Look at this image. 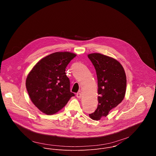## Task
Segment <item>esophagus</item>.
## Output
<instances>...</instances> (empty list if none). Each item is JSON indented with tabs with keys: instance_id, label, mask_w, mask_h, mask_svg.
Wrapping results in <instances>:
<instances>
[{
	"instance_id": "esophagus-1",
	"label": "esophagus",
	"mask_w": 156,
	"mask_h": 156,
	"mask_svg": "<svg viewBox=\"0 0 156 156\" xmlns=\"http://www.w3.org/2000/svg\"><path fill=\"white\" fill-rule=\"evenodd\" d=\"M76 96H77V98H81V97H82V94H81V93H77L76 94Z\"/></svg>"
}]
</instances>
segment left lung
Returning <instances> with one entry per match:
<instances>
[{
  "mask_svg": "<svg viewBox=\"0 0 156 156\" xmlns=\"http://www.w3.org/2000/svg\"><path fill=\"white\" fill-rule=\"evenodd\" d=\"M94 65L98 78L99 96L96 110L89 114L94 120L106 117L109 112L123 100L126 90V76L121 63L99 53L88 55Z\"/></svg>",
  "mask_w": 156,
  "mask_h": 156,
  "instance_id": "obj_1",
  "label": "left lung"
}]
</instances>
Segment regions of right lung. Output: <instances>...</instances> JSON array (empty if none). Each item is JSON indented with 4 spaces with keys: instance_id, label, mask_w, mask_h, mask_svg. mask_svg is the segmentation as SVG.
I'll return each instance as SVG.
<instances>
[{
    "instance_id": "obj_1",
    "label": "right lung",
    "mask_w": 156,
    "mask_h": 156,
    "mask_svg": "<svg viewBox=\"0 0 156 156\" xmlns=\"http://www.w3.org/2000/svg\"><path fill=\"white\" fill-rule=\"evenodd\" d=\"M76 54L57 52L40 60L29 73L26 88L34 104L46 115L55 114L74 96L66 76L67 65Z\"/></svg>"
}]
</instances>
